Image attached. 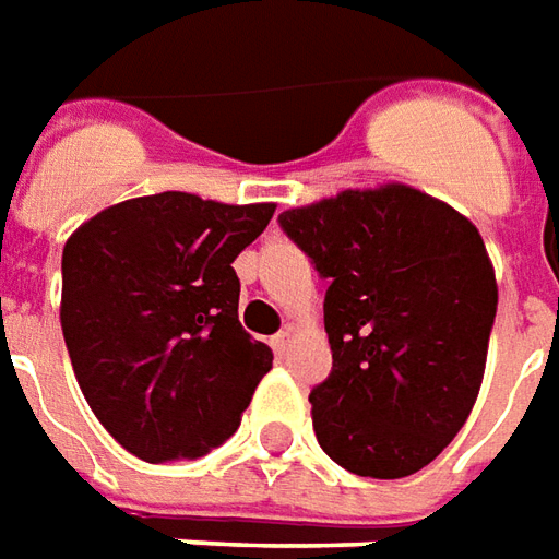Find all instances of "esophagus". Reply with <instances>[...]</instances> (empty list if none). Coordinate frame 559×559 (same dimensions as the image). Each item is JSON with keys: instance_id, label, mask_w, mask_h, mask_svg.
<instances>
[{"instance_id": "esophagus-1", "label": "esophagus", "mask_w": 559, "mask_h": 559, "mask_svg": "<svg viewBox=\"0 0 559 559\" xmlns=\"http://www.w3.org/2000/svg\"><path fill=\"white\" fill-rule=\"evenodd\" d=\"M290 342H293L290 330H281L278 335H272V350H275L278 357H284V354L290 350Z\"/></svg>"}]
</instances>
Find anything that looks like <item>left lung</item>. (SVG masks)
Here are the masks:
<instances>
[{"label": "left lung", "mask_w": 559, "mask_h": 559, "mask_svg": "<svg viewBox=\"0 0 559 559\" xmlns=\"http://www.w3.org/2000/svg\"><path fill=\"white\" fill-rule=\"evenodd\" d=\"M330 281L333 372L311 390L320 448L362 478H405L478 400L497 275L478 229L408 185L342 190L278 217Z\"/></svg>", "instance_id": "1"}]
</instances>
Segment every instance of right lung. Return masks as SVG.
<instances>
[{
    "label": "right lung",
    "mask_w": 559,
    "mask_h": 559,
    "mask_svg": "<svg viewBox=\"0 0 559 559\" xmlns=\"http://www.w3.org/2000/svg\"><path fill=\"white\" fill-rule=\"evenodd\" d=\"M275 205L193 193L117 202L62 248V338L84 400L147 463L197 460L241 424L272 350L241 330L233 260Z\"/></svg>",
    "instance_id": "right-lung-1"
}]
</instances>
